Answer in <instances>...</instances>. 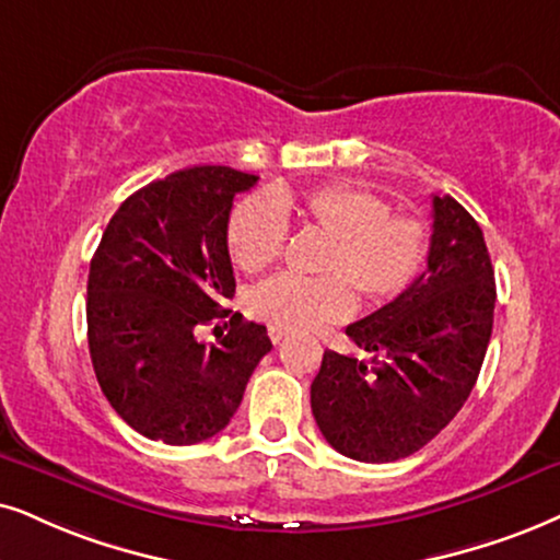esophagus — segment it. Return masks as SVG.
I'll return each instance as SVG.
<instances>
[{
    "mask_svg": "<svg viewBox=\"0 0 560 560\" xmlns=\"http://www.w3.org/2000/svg\"><path fill=\"white\" fill-rule=\"evenodd\" d=\"M268 336H271L273 343H281V341H284V338H287V332L279 330V328H271V330H268Z\"/></svg>",
    "mask_w": 560,
    "mask_h": 560,
    "instance_id": "obj_1",
    "label": "esophagus"
}]
</instances>
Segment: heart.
I'll list each match as a JSON object with an SVG mask.
<instances>
[{
	"instance_id": "1",
	"label": "heart",
	"mask_w": 560,
	"mask_h": 560,
	"mask_svg": "<svg viewBox=\"0 0 560 560\" xmlns=\"http://www.w3.org/2000/svg\"><path fill=\"white\" fill-rule=\"evenodd\" d=\"M287 209L328 232L320 276L276 273L247 292V310L268 328L317 330L351 315L359 289L387 296L406 284L421 256L419 224L390 214L377 194L351 183L304 190L250 194L228 217V253L240 271L256 273L281 256L287 243Z\"/></svg>"
}]
</instances>
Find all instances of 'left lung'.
I'll list each match as a JSON object with an SVG mask.
<instances>
[{
    "mask_svg": "<svg viewBox=\"0 0 560 560\" xmlns=\"http://www.w3.org/2000/svg\"><path fill=\"white\" fill-rule=\"evenodd\" d=\"M427 271L346 328L362 357L325 351L310 387L332 450L393 463L431 442L476 385L493 328L497 281L483 230L452 196L431 198Z\"/></svg>",
    "mask_w": 560,
    "mask_h": 560,
    "instance_id": "left-lung-1",
    "label": "left lung"
}]
</instances>
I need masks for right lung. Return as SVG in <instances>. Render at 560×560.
I'll list each match as a JSON object with an SVG mask.
<instances>
[{
    "label": "right lung",
    "mask_w": 560,
    "mask_h": 560,
    "mask_svg": "<svg viewBox=\"0 0 560 560\" xmlns=\"http://www.w3.org/2000/svg\"><path fill=\"white\" fill-rule=\"evenodd\" d=\"M256 175L186 167L139 188L103 232L88 279V341L101 390L139 434L198 444L228 427L271 351L266 325L224 307L235 294L228 253L232 198ZM222 319L218 341L195 338Z\"/></svg>",
    "instance_id": "right-lung-1"
}]
</instances>
